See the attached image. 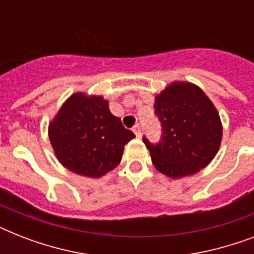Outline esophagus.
Returning a JSON list of instances; mask_svg holds the SVG:
<instances>
[{"label":"esophagus","instance_id":"obj_1","mask_svg":"<svg viewBox=\"0 0 254 254\" xmlns=\"http://www.w3.org/2000/svg\"><path fill=\"white\" fill-rule=\"evenodd\" d=\"M133 131H134V134L137 137H141V127H139V124H135L134 127H133Z\"/></svg>","mask_w":254,"mask_h":254}]
</instances>
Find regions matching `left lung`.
I'll return each mask as SVG.
<instances>
[{
    "mask_svg": "<svg viewBox=\"0 0 254 254\" xmlns=\"http://www.w3.org/2000/svg\"><path fill=\"white\" fill-rule=\"evenodd\" d=\"M155 115L162 124V137L143 142L159 173L170 178L192 175L216 155L223 127L212 101L200 88L175 81L155 96Z\"/></svg>",
    "mask_w": 254,
    "mask_h": 254,
    "instance_id": "obj_1",
    "label": "left lung"
}]
</instances>
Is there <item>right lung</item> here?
<instances>
[{"label":"right lung","mask_w":254,"mask_h":254,"mask_svg":"<svg viewBox=\"0 0 254 254\" xmlns=\"http://www.w3.org/2000/svg\"><path fill=\"white\" fill-rule=\"evenodd\" d=\"M50 142L59 162L79 175L100 178L123 158L124 146L134 133L111 113L101 96L75 93L49 127Z\"/></svg>","instance_id":"add662e5"}]
</instances>
